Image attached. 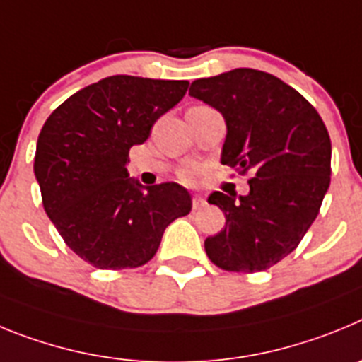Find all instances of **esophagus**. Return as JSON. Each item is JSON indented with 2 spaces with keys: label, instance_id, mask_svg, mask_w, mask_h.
Returning a JSON list of instances; mask_svg holds the SVG:
<instances>
[{
  "label": "esophagus",
  "instance_id": "esophagus-1",
  "mask_svg": "<svg viewBox=\"0 0 362 362\" xmlns=\"http://www.w3.org/2000/svg\"><path fill=\"white\" fill-rule=\"evenodd\" d=\"M205 205H207V202H205L202 197H194L193 198V209L194 211L202 209V207H205Z\"/></svg>",
  "mask_w": 362,
  "mask_h": 362
}]
</instances>
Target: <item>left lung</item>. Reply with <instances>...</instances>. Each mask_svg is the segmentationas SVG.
Returning a JSON list of instances; mask_svg holds the SVG:
<instances>
[{"label":"left lung","instance_id":"8db88e82","mask_svg":"<svg viewBox=\"0 0 362 362\" xmlns=\"http://www.w3.org/2000/svg\"><path fill=\"white\" fill-rule=\"evenodd\" d=\"M189 95L221 113V164L250 173L243 197L214 191L226 227L205 240L211 262L262 272L292 252L315 220L330 185L332 144L314 106L278 77L234 68L191 83Z\"/></svg>","mask_w":362,"mask_h":362}]
</instances>
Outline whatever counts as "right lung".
<instances>
[{"label":"right lung","mask_w":362,"mask_h":362,"mask_svg":"<svg viewBox=\"0 0 362 362\" xmlns=\"http://www.w3.org/2000/svg\"><path fill=\"white\" fill-rule=\"evenodd\" d=\"M187 81L112 76L55 108L34 158L45 211L64 243L97 269H135L155 256L165 227L191 211L175 182L129 178L128 153L180 103Z\"/></svg>","instance_id":"add662e5"}]
</instances>
